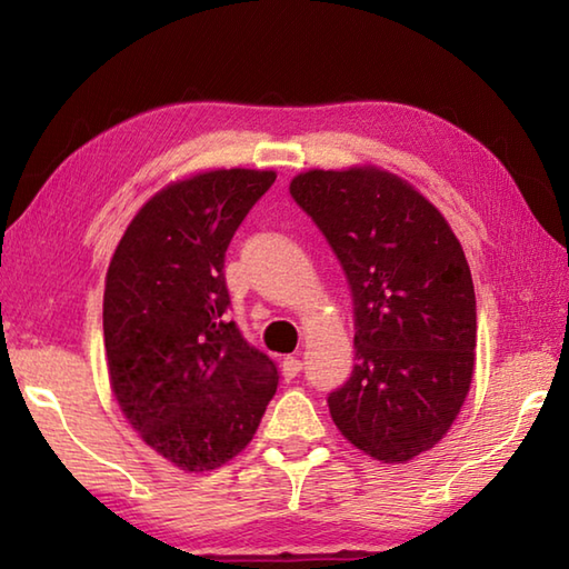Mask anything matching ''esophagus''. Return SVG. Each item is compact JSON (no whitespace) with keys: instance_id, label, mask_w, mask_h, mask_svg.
<instances>
[{"instance_id":"1","label":"esophagus","mask_w":569,"mask_h":569,"mask_svg":"<svg viewBox=\"0 0 569 569\" xmlns=\"http://www.w3.org/2000/svg\"><path fill=\"white\" fill-rule=\"evenodd\" d=\"M281 366H283V377L286 379H296L303 369V363H301V359H298V356H286Z\"/></svg>"}]
</instances>
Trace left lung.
<instances>
[{
	"instance_id": "left-lung-1",
	"label": "left lung",
	"mask_w": 569,
	"mask_h": 569,
	"mask_svg": "<svg viewBox=\"0 0 569 569\" xmlns=\"http://www.w3.org/2000/svg\"><path fill=\"white\" fill-rule=\"evenodd\" d=\"M291 196L351 288L356 363L329 393L331 419L353 447L401 465L435 447L467 399L477 298L465 250L445 216L391 172L308 170Z\"/></svg>"
}]
</instances>
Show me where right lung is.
I'll return each mask as SVG.
<instances>
[{"instance_id": "1", "label": "right lung", "mask_w": 569, "mask_h": 569, "mask_svg": "<svg viewBox=\"0 0 569 569\" xmlns=\"http://www.w3.org/2000/svg\"><path fill=\"white\" fill-rule=\"evenodd\" d=\"M273 170H210L150 198L104 281L102 331L120 409L148 447L208 471L253 439L278 366L228 321L226 250Z\"/></svg>"}]
</instances>
